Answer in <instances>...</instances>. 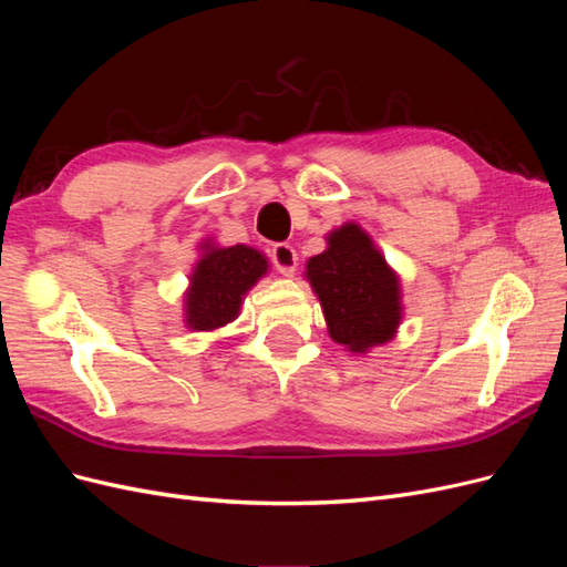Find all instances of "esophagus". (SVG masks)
<instances>
[{"label":"esophagus","instance_id":"obj_1","mask_svg":"<svg viewBox=\"0 0 567 567\" xmlns=\"http://www.w3.org/2000/svg\"><path fill=\"white\" fill-rule=\"evenodd\" d=\"M271 262L277 267L284 277H293L298 267V252L290 244H274L271 246Z\"/></svg>","mask_w":567,"mask_h":567}]
</instances>
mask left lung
Wrapping results in <instances>:
<instances>
[{
  "instance_id": "8db88e82",
  "label": "left lung",
  "mask_w": 567,
  "mask_h": 567,
  "mask_svg": "<svg viewBox=\"0 0 567 567\" xmlns=\"http://www.w3.org/2000/svg\"><path fill=\"white\" fill-rule=\"evenodd\" d=\"M329 248L310 257V279L329 326V336L350 352L383 346L402 319L400 279L371 236L348 221L331 231Z\"/></svg>"
}]
</instances>
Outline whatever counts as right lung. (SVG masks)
<instances>
[{
	"mask_svg": "<svg viewBox=\"0 0 567 567\" xmlns=\"http://www.w3.org/2000/svg\"><path fill=\"white\" fill-rule=\"evenodd\" d=\"M267 257L248 246L215 248L205 252L194 267L192 286L186 290V326L194 331H215L238 317L241 298L267 274Z\"/></svg>",
	"mask_w": 567,
	"mask_h": 567,
	"instance_id": "right-lung-1",
	"label": "right lung"
}]
</instances>
